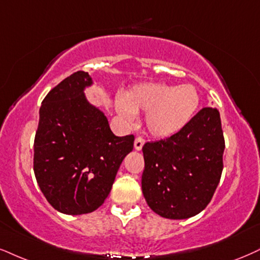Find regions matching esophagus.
Listing matches in <instances>:
<instances>
[{
    "label": "esophagus",
    "mask_w": 260,
    "mask_h": 260,
    "mask_svg": "<svg viewBox=\"0 0 260 260\" xmlns=\"http://www.w3.org/2000/svg\"><path fill=\"white\" fill-rule=\"evenodd\" d=\"M143 145H145V140L141 139V137H137L135 140V143H134V147H135L136 150H141L142 149Z\"/></svg>",
    "instance_id": "obj_1"
}]
</instances>
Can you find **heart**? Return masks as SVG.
<instances>
[{"instance_id":"b5f03b06","label":"heart","mask_w":260,"mask_h":260,"mask_svg":"<svg viewBox=\"0 0 260 260\" xmlns=\"http://www.w3.org/2000/svg\"><path fill=\"white\" fill-rule=\"evenodd\" d=\"M200 96L195 86H171L164 83H143L123 95L117 105L120 117L133 120L136 113H146V126L153 136L177 134L197 113Z\"/></svg>"}]
</instances>
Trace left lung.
Masks as SVG:
<instances>
[{
    "mask_svg": "<svg viewBox=\"0 0 260 260\" xmlns=\"http://www.w3.org/2000/svg\"><path fill=\"white\" fill-rule=\"evenodd\" d=\"M225 145L217 108L205 107L177 134L143 146L142 193L148 206L169 219L200 213L223 171Z\"/></svg>",
    "mask_w": 260,
    "mask_h": 260,
    "instance_id": "8db88e82",
    "label": "left lung"
}]
</instances>
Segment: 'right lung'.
<instances>
[{"instance_id":"right-lung-1","label":"right lung","mask_w":260,"mask_h":260,"mask_svg":"<svg viewBox=\"0 0 260 260\" xmlns=\"http://www.w3.org/2000/svg\"><path fill=\"white\" fill-rule=\"evenodd\" d=\"M78 71L48 92L40 108L34 171L42 193L65 214L90 213L110 194L134 136H115L104 112L84 94L92 85Z\"/></svg>"}]
</instances>
